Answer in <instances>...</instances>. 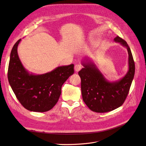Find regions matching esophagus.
Instances as JSON below:
<instances>
[{
    "label": "esophagus",
    "instance_id": "1",
    "mask_svg": "<svg viewBox=\"0 0 146 146\" xmlns=\"http://www.w3.org/2000/svg\"><path fill=\"white\" fill-rule=\"evenodd\" d=\"M83 68V66L82 64H76L74 66V69L76 71H79L80 69H82Z\"/></svg>",
    "mask_w": 146,
    "mask_h": 146
}]
</instances>
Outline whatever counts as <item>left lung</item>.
<instances>
[{"mask_svg": "<svg viewBox=\"0 0 146 146\" xmlns=\"http://www.w3.org/2000/svg\"><path fill=\"white\" fill-rule=\"evenodd\" d=\"M114 41L126 47L129 53V72L120 81L110 83L105 80L102 74L91 64H83L85 68L78 72L83 100L88 108L96 113H107L121 107L129 94L134 77L135 62L129 45L119 36Z\"/></svg>", "mask_w": 146, "mask_h": 146, "instance_id": "left-lung-1", "label": "left lung"}]
</instances>
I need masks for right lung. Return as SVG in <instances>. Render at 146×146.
I'll return each instance as SVG.
<instances>
[{
  "label": "right lung",
  "instance_id": "obj_1",
  "mask_svg": "<svg viewBox=\"0 0 146 146\" xmlns=\"http://www.w3.org/2000/svg\"><path fill=\"white\" fill-rule=\"evenodd\" d=\"M20 41L21 39L11 52L8 82L16 98L25 109L35 112L47 111L58 102L63 84L74 73V65L60 66L42 75L29 74L17 55V48Z\"/></svg>",
  "mask_w": 146,
  "mask_h": 146
}]
</instances>
